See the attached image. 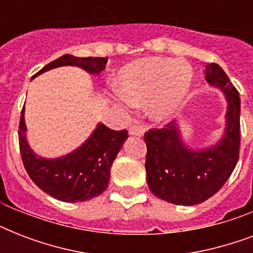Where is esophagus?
I'll return each mask as SVG.
<instances>
[{
  "instance_id": "obj_1",
  "label": "esophagus",
  "mask_w": 253,
  "mask_h": 253,
  "mask_svg": "<svg viewBox=\"0 0 253 253\" xmlns=\"http://www.w3.org/2000/svg\"><path fill=\"white\" fill-rule=\"evenodd\" d=\"M143 132H144V127L143 126H136V125H134V126H131L128 128V134L135 135V136H142Z\"/></svg>"
}]
</instances>
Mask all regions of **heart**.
I'll use <instances>...</instances> for the list:
<instances>
[{
	"mask_svg": "<svg viewBox=\"0 0 253 253\" xmlns=\"http://www.w3.org/2000/svg\"><path fill=\"white\" fill-rule=\"evenodd\" d=\"M192 81V67L186 61L147 57L125 65L117 77V86L123 101L131 105L150 99L151 117L162 121L181 106Z\"/></svg>",
	"mask_w": 253,
	"mask_h": 253,
	"instance_id": "heart-1",
	"label": "heart"
}]
</instances>
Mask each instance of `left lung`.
Instances as JSON below:
<instances>
[{
  "instance_id": "8db88e82",
  "label": "left lung",
  "mask_w": 253,
  "mask_h": 253,
  "mask_svg": "<svg viewBox=\"0 0 253 253\" xmlns=\"http://www.w3.org/2000/svg\"><path fill=\"white\" fill-rule=\"evenodd\" d=\"M205 79L222 89L228 103L224 135L215 146L190 150L182 142L176 122L144 134L148 188L170 204L192 206L209 200L223 186L239 160V91L215 63L205 67Z\"/></svg>"
}]
</instances>
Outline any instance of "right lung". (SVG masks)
<instances>
[{
    "label": "right lung",
    "mask_w": 253,
    "mask_h": 253,
    "mask_svg": "<svg viewBox=\"0 0 253 253\" xmlns=\"http://www.w3.org/2000/svg\"><path fill=\"white\" fill-rule=\"evenodd\" d=\"M106 57H76L63 55L42 68L41 73L63 65H76L98 75L105 69ZM128 138L126 130L115 131L99 123L86 142L71 154L57 159L39 158L26 140L25 107L19 119V151L26 170L38 188L63 202H84L102 194L110 180V168Z\"/></svg>",
    "instance_id": "right-lung-1"
}]
</instances>
